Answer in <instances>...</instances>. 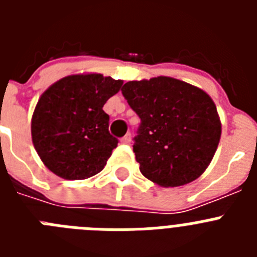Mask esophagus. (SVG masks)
I'll return each mask as SVG.
<instances>
[{
    "label": "esophagus",
    "mask_w": 257,
    "mask_h": 257,
    "mask_svg": "<svg viewBox=\"0 0 257 257\" xmlns=\"http://www.w3.org/2000/svg\"><path fill=\"white\" fill-rule=\"evenodd\" d=\"M131 139H133V136H131V134H126V135H124L123 138H122V139H121V143H122V144H130Z\"/></svg>",
    "instance_id": "1"
}]
</instances>
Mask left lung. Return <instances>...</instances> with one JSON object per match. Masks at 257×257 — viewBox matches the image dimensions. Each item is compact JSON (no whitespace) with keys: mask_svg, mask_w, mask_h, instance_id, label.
<instances>
[{"mask_svg":"<svg viewBox=\"0 0 257 257\" xmlns=\"http://www.w3.org/2000/svg\"><path fill=\"white\" fill-rule=\"evenodd\" d=\"M122 94L142 119L134 143L140 172L165 188L198 179L221 136V122L210 95L166 76L130 81Z\"/></svg>","mask_w":257,"mask_h":257,"instance_id":"1","label":"left lung"}]
</instances>
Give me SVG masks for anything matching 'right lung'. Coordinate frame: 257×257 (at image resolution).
<instances>
[{
  "label": "right lung",
  "instance_id": "add662e5",
  "mask_svg": "<svg viewBox=\"0 0 257 257\" xmlns=\"http://www.w3.org/2000/svg\"><path fill=\"white\" fill-rule=\"evenodd\" d=\"M122 83L100 73L72 74L41 95L32 115V142L50 171L83 180L104 169L118 140L109 134L103 106Z\"/></svg>",
  "mask_w": 257,
  "mask_h": 257
}]
</instances>
